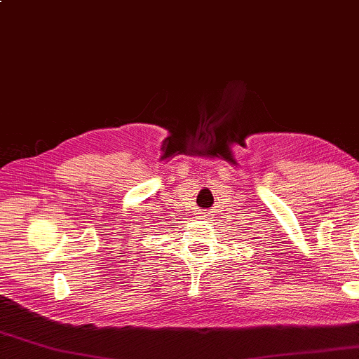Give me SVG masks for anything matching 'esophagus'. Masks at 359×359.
Segmentation results:
<instances>
[{
  "label": "esophagus",
  "mask_w": 359,
  "mask_h": 359,
  "mask_svg": "<svg viewBox=\"0 0 359 359\" xmlns=\"http://www.w3.org/2000/svg\"><path fill=\"white\" fill-rule=\"evenodd\" d=\"M204 217H205V218H208V215H207V212H205V213H204Z\"/></svg>",
  "instance_id": "esophagus-1"
}]
</instances>
